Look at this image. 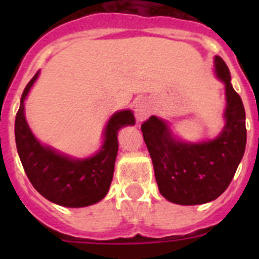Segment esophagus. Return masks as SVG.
<instances>
[{"instance_id": "1", "label": "esophagus", "mask_w": 259, "mask_h": 259, "mask_svg": "<svg viewBox=\"0 0 259 259\" xmlns=\"http://www.w3.org/2000/svg\"><path fill=\"white\" fill-rule=\"evenodd\" d=\"M135 114H136V118L139 120H144V119H146L152 114V106H150V104L146 100H141V101L137 102Z\"/></svg>"}]
</instances>
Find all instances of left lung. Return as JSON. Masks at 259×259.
Listing matches in <instances>:
<instances>
[{
  "instance_id": "1",
  "label": "left lung",
  "mask_w": 259,
  "mask_h": 259,
  "mask_svg": "<svg viewBox=\"0 0 259 259\" xmlns=\"http://www.w3.org/2000/svg\"><path fill=\"white\" fill-rule=\"evenodd\" d=\"M217 74L226 84V125L217 139L187 144L175 140L166 123L150 116L141 124L159 192L179 205H200L218 198L233 179L246 145L245 109L231 85L226 62L215 57Z\"/></svg>"
}]
</instances>
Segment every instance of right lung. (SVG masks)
Listing matches in <instances>:
<instances>
[{"label":"right lung","instance_id":"1","mask_svg":"<svg viewBox=\"0 0 259 259\" xmlns=\"http://www.w3.org/2000/svg\"><path fill=\"white\" fill-rule=\"evenodd\" d=\"M38 71L23 91L15 116V143L20 162L31 184L47 200L66 207H83L101 201L106 196L114 175L118 153V130L135 124L130 110L114 114L105 130V143L95 157L70 159L42 146L32 135L24 118V100Z\"/></svg>","mask_w":259,"mask_h":259}]
</instances>
